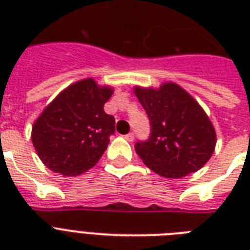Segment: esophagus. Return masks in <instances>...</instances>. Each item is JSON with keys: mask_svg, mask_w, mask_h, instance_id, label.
<instances>
[{"mask_svg": "<svg viewBox=\"0 0 250 250\" xmlns=\"http://www.w3.org/2000/svg\"><path fill=\"white\" fill-rule=\"evenodd\" d=\"M125 139H127L128 141H133V139H135V133L129 132L128 135H125Z\"/></svg>", "mask_w": 250, "mask_h": 250, "instance_id": "1", "label": "esophagus"}]
</instances>
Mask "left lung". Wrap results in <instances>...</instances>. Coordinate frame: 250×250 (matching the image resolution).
Wrapping results in <instances>:
<instances>
[{
    "instance_id": "obj_1",
    "label": "left lung",
    "mask_w": 250,
    "mask_h": 250,
    "mask_svg": "<svg viewBox=\"0 0 250 250\" xmlns=\"http://www.w3.org/2000/svg\"><path fill=\"white\" fill-rule=\"evenodd\" d=\"M133 92L150 121V137L136 143L143 162L168 179L196 172L210 160L217 135L200 104L172 82L160 88L136 85Z\"/></svg>"
}]
</instances>
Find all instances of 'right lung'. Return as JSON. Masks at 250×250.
I'll list each match as a JSON object with an SVG mask.
<instances>
[{
	"label": "right lung",
	"instance_id": "right-lung-1",
	"mask_svg": "<svg viewBox=\"0 0 250 250\" xmlns=\"http://www.w3.org/2000/svg\"><path fill=\"white\" fill-rule=\"evenodd\" d=\"M113 92L86 78L64 88L42 110L31 139L49 170L75 176L100 161L115 129V119L104 110Z\"/></svg>",
	"mask_w": 250,
	"mask_h": 250
}]
</instances>
